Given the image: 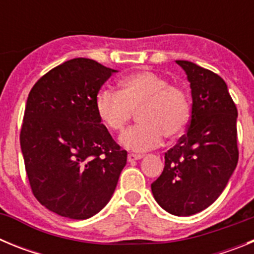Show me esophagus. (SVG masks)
Listing matches in <instances>:
<instances>
[{"instance_id": "esophagus-1", "label": "esophagus", "mask_w": 254, "mask_h": 254, "mask_svg": "<svg viewBox=\"0 0 254 254\" xmlns=\"http://www.w3.org/2000/svg\"><path fill=\"white\" fill-rule=\"evenodd\" d=\"M143 156L140 154H133V152H129L128 156H127V159H128V161H134V160H140V159H142Z\"/></svg>"}]
</instances>
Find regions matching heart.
<instances>
[{"instance_id":"obj_1","label":"heart","mask_w":254,"mask_h":254,"mask_svg":"<svg viewBox=\"0 0 254 254\" xmlns=\"http://www.w3.org/2000/svg\"><path fill=\"white\" fill-rule=\"evenodd\" d=\"M100 122L114 133H122L137 112L141 125L129 129L122 143L134 151L158 147L164 136L181 137L190 120V99L178 85L151 71H137L121 81L120 91L103 89L95 102Z\"/></svg>"}]
</instances>
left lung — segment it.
Here are the masks:
<instances>
[{
    "mask_svg": "<svg viewBox=\"0 0 254 254\" xmlns=\"http://www.w3.org/2000/svg\"><path fill=\"white\" fill-rule=\"evenodd\" d=\"M176 62L190 82L192 114L187 133L165 152L151 190L165 211L190 216L216 201L237 167L238 111L219 75L188 61Z\"/></svg>",
    "mask_w": 254,
    "mask_h": 254,
    "instance_id": "1",
    "label": "left lung"
}]
</instances>
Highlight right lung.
<instances>
[{
  "instance_id": "add662e5",
  "label": "right lung",
  "mask_w": 254,
  "mask_h": 254,
  "mask_svg": "<svg viewBox=\"0 0 254 254\" xmlns=\"http://www.w3.org/2000/svg\"><path fill=\"white\" fill-rule=\"evenodd\" d=\"M114 69L73 58L35 82L26 102L20 145L35 198L61 216L84 220L108 203L127 151L100 122L95 102Z\"/></svg>"
}]
</instances>
